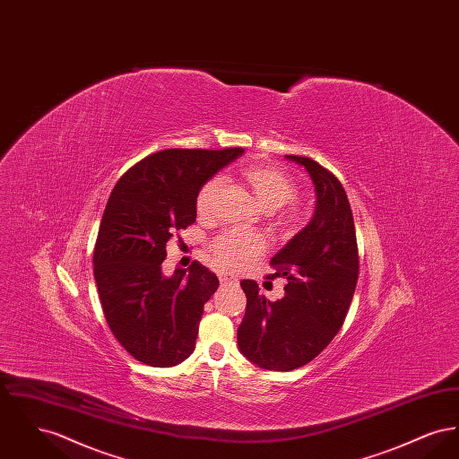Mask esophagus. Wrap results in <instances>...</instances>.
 I'll use <instances>...</instances> for the list:
<instances>
[{
	"label": "esophagus",
	"mask_w": 459,
	"mask_h": 459,
	"mask_svg": "<svg viewBox=\"0 0 459 459\" xmlns=\"http://www.w3.org/2000/svg\"><path fill=\"white\" fill-rule=\"evenodd\" d=\"M219 279L221 284L238 285V282H239L234 275H230V273H227V272H219Z\"/></svg>",
	"instance_id": "obj_1"
}]
</instances>
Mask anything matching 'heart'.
<instances>
[{
  "instance_id": "heart-1",
  "label": "heart",
  "mask_w": 459,
  "mask_h": 459,
  "mask_svg": "<svg viewBox=\"0 0 459 459\" xmlns=\"http://www.w3.org/2000/svg\"><path fill=\"white\" fill-rule=\"evenodd\" d=\"M242 178L253 189L255 196L268 212L281 210L285 204L284 212L277 219V227L285 236H294L305 221V212L301 206L292 201L299 196V187L290 175L275 165H253L242 172ZM221 180L213 177L206 180L197 189L195 206L199 219H210L217 208ZM266 242L262 236L255 232H246L240 229H230L217 236L212 242V253L220 266L229 270H240L262 256Z\"/></svg>"
}]
</instances>
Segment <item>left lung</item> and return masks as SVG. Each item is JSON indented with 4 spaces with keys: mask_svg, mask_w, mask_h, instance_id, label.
I'll use <instances>...</instances> for the list:
<instances>
[{
    "mask_svg": "<svg viewBox=\"0 0 459 459\" xmlns=\"http://www.w3.org/2000/svg\"><path fill=\"white\" fill-rule=\"evenodd\" d=\"M303 165L316 189V210L305 229L270 264L285 279V296L266 301L255 281H242L246 313L238 328L239 350L264 370L299 368L327 348L341 330L359 275L350 199L339 178L306 156L285 154Z\"/></svg>",
    "mask_w": 459,
    "mask_h": 459,
    "instance_id": "obj_1",
    "label": "left lung"
}]
</instances>
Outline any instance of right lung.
Returning <instances> with one entry per match:
<instances>
[{"instance_id":"1","label":"right lung","mask_w":459,"mask_h":459,"mask_svg":"<svg viewBox=\"0 0 459 459\" xmlns=\"http://www.w3.org/2000/svg\"><path fill=\"white\" fill-rule=\"evenodd\" d=\"M242 148L163 150L109 195L94 244V281L111 333L137 361L169 368L195 351L203 306L219 287L199 262L161 273L167 242L196 221L197 189Z\"/></svg>"}]
</instances>
